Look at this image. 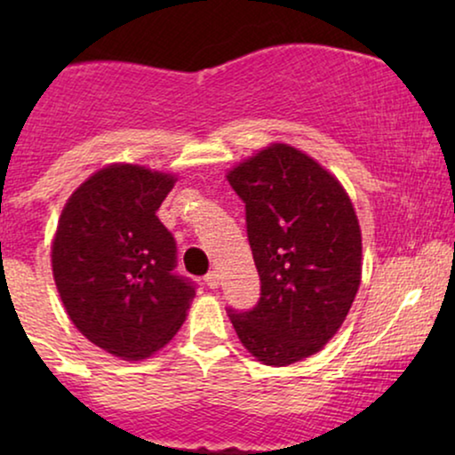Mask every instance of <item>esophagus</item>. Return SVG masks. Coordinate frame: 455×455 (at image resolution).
Returning <instances> with one entry per match:
<instances>
[{
	"label": "esophagus",
	"instance_id": "1",
	"mask_svg": "<svg viewBox=\"0 0 455 455\" xmlns=\"http://www.w3.org/2000/svg\"><path fill=\"white\" fill-rule=\"evenodd\" d=\"M204 283H207L211 290H215L217 285H220V273H217V271L207 273V275H204Z\"/></svg>",
	"mask_w": 455,
	"mask_h": 455
}]
</instances>
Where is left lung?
I'll return each instance as SVG.
<instances>
[{
	"instance_id": "obj_1",
	"label": "left lung",
	"mask_w": 455,
	"mask_h": 455,
	"mask_svg": "<svg viewBox=\"0 0 455 455\" xmlns=\"http://www.w3.org/2000/svg\"><path fill=\"white\" fill-rule=\"evenodd\" d=\"M246 209L260 277L251 310L228 308L254 358L288 366L319 352L360 285L363 238L350 196L331 173L288 145H271L228 173Z\"/></svg>"
}]
</instances>
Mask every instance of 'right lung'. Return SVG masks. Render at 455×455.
<instances>
[{"instance_id": "1", "label": "right lung", "mask_w": 455, "mask_h": 455, "mask_svg": "<svg viewBox=\"0 0 455 455\" xmlns=\"http://www.w3.org/2000/svg\"><path fill=\"white\" fill-rule=\"evenodd\" d=\"M176 178L140 165L91 176L61 211L52 265L66 313L92 344L124 360L170 341L196 294L157 209Z\"/></svg>"}]
</instances>
